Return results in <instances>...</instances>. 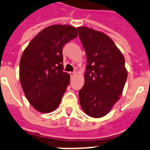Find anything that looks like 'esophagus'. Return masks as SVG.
<instances>
[{"label": "esophagus", "mask_w": 150, "mask_h": 150, "mask_svg": "<svg viewBox=\"0 0 150 150\" xmlns=\"http://www.w3.org/2000/svg\"><path fill=\"white\" fill-rule=\"evenodd\" d=\"M69 75H70V76H71V79H72L73 77H75V72H72V71H71V72H69Z\"/></svg>", "instance_id": "esophagus-1"}]
</instances>
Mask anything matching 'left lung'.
I'll use <instances>...</instances> for the list:
<instances>
[{
	"label": "left lung",
	"mask_w": 150,
	"mask_h": 150,
	"mask_svg": "<svg viewBox=\"0 0 150 150\" xmlns=\"http://www.w3.org/2000/svg\"><path fill=\"white\" fill-rule=\"evenodd\" d=\"M77 29L87 58L85 84L79 90V102L88 115L103 117L123 91L127 79L125 58L105 34L87 27Z\"/></svg>",
	"instance_id": "8db88e82"
}]
</instances>
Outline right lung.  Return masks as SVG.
<instances>
[{"label": "right lung", "instance_id": "add662e5", "mask_svg": "<svg viewBox=\"0 0 150 150\" xmlns=\"http://www.w3.org/2000/svg\"><path fill=\"white\" fill-rule=\"evenodd\" d=\"M70 25L54 24L40 31L24 49L20 61V81L30 104L40 112L55 110L70 83L63 71V46L77 37Z\"/></svg>", "mask_w": 150, "mask_h": 150}]
</instances>
